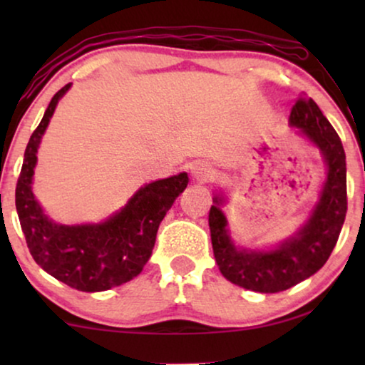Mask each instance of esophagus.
I'll return each instance as SVG.
<instances>
[{"label": "esophagus", "instance_id": "34e87169", "mask_svg": "<svg viewBox=\"0 0 365 365\" xmlns=\"http://www.w3.org/2000/svg\"><path fill=\"white\" fill-rule=\"evenodd\" d=\"M214 169L206 163H194L191 166V176L197 182H207L212 178Z\"/></svg>", "mask_w": 365, "mask_h": 365}]
</instances>
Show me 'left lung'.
<instances>
[{
	"mask_svg": "<svg viewBox=\"0 0 365 365\" xmlns=\"http://www.w3.org/2000/svg\"><path fill=\"white\" fill-rule=\"evenodd\" d=\"M289 124L314 144L326 163V181L306 222L292 236L269 249H246L234 244L222 212L226 196L212 197L209 211L212 251L219 271L239 287L274 294L302 282L331 256L347 212L346 153L341 138L314 99L301 94L292 106Z\"/></svg>",
	"mask_w": 365,
	"mask_h": 365,
	"instance_id": "1",
	"label": "left lung"
}]
</instances>
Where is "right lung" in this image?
<instances>
[{
    "mask_svg": "<svg viewBox=\"0 0 365 365\" xmlns=\"http://www.w3.org/2000/svg\"><path fill=\"white\" fill-rule=\"evenodd\" d=\"M71 83L54 94L39 126L29 138L16 184V211L29 252L49 276L83 292H101L131 281L153 254L159 224L186 189V173L144 184L124 207L98 224L54 222L33 194L38 148L59 99Z\"/></svg>",
    "mask_w": 365,
    "mask_h": 365,
    "instance_id": "obj_1",
    "label": "right lung"
}]
</instances>
